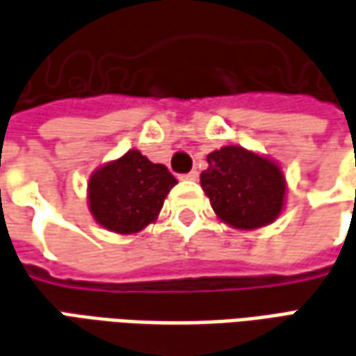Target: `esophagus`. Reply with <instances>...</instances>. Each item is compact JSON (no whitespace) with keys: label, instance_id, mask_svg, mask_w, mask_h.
I'll return each instance as SVG.
<instances>
[{"label":"esophagus","instance_id":"obj_1","mask_svg":"<svg viewBox=\"0 0 356 356\" xmlns=\"http://www.w3.org/2000/svg\"><path fill=\"white\" fill-rule=\"evenodd\" d=\"M183 179H187V181H197L198 171H191V173H187V175H183Z\"/></svg>","mask_w":356,"mask_h":356}]
</instances>
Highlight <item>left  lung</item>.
Instances as JSON below:
<instances>
[{
    "label": "left lung",
    "mask_w": 356,
    "mask_h": 356,
    "mask_svg": "<svg viewBox=\"0 0 356 356\" xmlns=\"http://www.w3.org/2000/svg\"><path fill=\"white\" fill-rule=\"evenodd\" d=\"M200 187L212 210L236 229L269 226L284 209L286 179L275 159L241 146H224L207 156Z\"/></svg>",
    "instance_id": "8db88e82"
}]
</instances>
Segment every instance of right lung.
I'll use <instances>...</instances> for the list:
<instances>
[{
	"instance_id": "obj_1",
	"label": "right lung",
	"mask_w": 356,
	"mask_h": 356,
	"mask_svg": "<svg viewBox=\"0 0 356 356\" xmlns=\"http://www.w3.org/2000/svg\"><path fill=\"white\" fill-rule=\"evenodd\" d=\"M177 185L165 165L152 163L138 149L95 169L87 183L89 212L115 234H136L156 222L169 191Z\"/></svg>"
}]
</instances>
